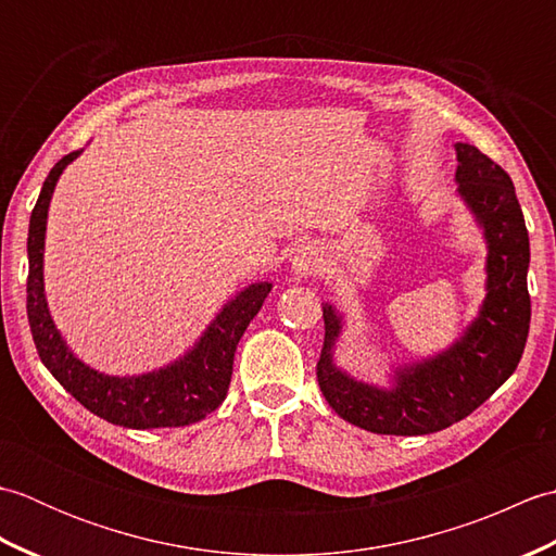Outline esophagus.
Wrapping results in <instances>:
<instances>
[{"label": "esophagus", "mask_w": 556, "mask_h": 556, "mask_svg": "<svg viewBox=\"0 0 556 556\" xmlns=\"http://www.w3.org/2000/svg\"><path fill=\"white\" fill-rule=\"evenodd\" d=\"M317 267H320V255H317L315 248L313 245L299 248V253L293 255V275L308 277L313 271H317Z\"/></svg>", "instance_id": "esophagus-1"}]
</instances>
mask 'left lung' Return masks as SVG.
<instances>
[{
	"instance_id": "1",
	"label": "left lung",
	"mask_w": 556,
	"mask_h": 556,
	"mask_svg": "<svg viewBox=\"0 0 556 556\" xmlns=\"http://www.w3.org/2000/svg\"><path fill=\"white\" fill-rule=\"evenodd\" d=\"M458 195L488 241V296L456 344L434 358L399 368L380 389L353 380L334 365L341 315L323 305L325 344L317 384L337 416L377 434H430L464 420L497 392L523 356L530 329V241L514 184L476 146L456 143Z\"/></svg>"
}]
</instances>
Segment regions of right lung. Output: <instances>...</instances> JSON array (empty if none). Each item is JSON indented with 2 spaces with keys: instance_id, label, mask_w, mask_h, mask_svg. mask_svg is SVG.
Segmentation results:
<instances>
[{
  "instance_id": "add662e5",
  "label": "right lung",
  "mask_w": 556,
  "mask_h": 556,
  "mask_svg": "<svg viewBox=\"0 0 556 556\" xmlns=\"http://www.w3.org/2000/svg\"><path fill=\"white\" fill-rule=\"evenodd\" d=\"M80 150L68 152L47 174L38 203L33 207L28 227V323L35 349L40 353L45 368L54 380L90 413L114 425L134 430L150 428H184L210 416L224 399L231 382L236 346L263 308L271 285L260 281L243 289L239 296L224 305L222 313L195 341V346L184 358L167 368L134 377H112L92 370L78 361L62 334L56 332L50 308L45 301L42 281V251L47 207L54 193L56 179L66 164L74 162Z\"/></svg>"
}]
</instances>
